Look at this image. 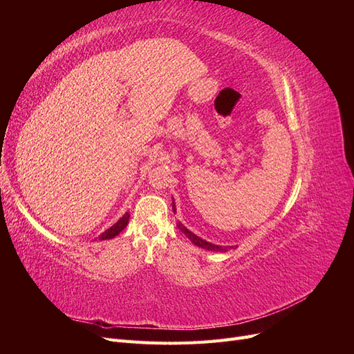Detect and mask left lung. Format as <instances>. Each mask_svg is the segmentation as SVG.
Returning a JSON list of instances; mask_svg holds the SVG:
<instances>
[{"instance_id":"1","label":"left lung","mask_w":354,"mask_h":354,"mask_svg":"<svg viewBox=\"0 0 354 354\" xmlns=\"http://www.w3.org/2000/svg\"><path fill=\"white\" fill-rule=\"evenodd\" d=\"M173 208H174V205H173ZM177 227L183 232L186 236L190 239V242L192 243H195V245H198L199 248H203V250H208V251H227V246H220V245H214V243H211V242H207V241H203V239H201L199 236H196L195 233H192L190 230H187L183 224L181 223H177Z\"/></svg>"}]
</instances>
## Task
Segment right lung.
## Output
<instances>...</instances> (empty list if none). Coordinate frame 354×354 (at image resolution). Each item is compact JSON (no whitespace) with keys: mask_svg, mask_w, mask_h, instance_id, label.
Returning a JSON list of instances; mask_svg holds the SVG:
<instances>
[{"mask_svg":"<svg viewBox=\"0 0 354 354\" xmlns=\"http://www.w3.org/2000/svg\"><path fill=\"white\" fill-rule=\"evenodd\" d=\"M128 220H130V214L125 212L124 216H122L120 220H118L112 227H109L108 230H104V232L100 234L99 239H100V241H104V239H112V238L118 236V234H120V233L127 227Z\"/></svg>","mask_w":354,"mask_h":354,"instance_id":"obj_1","label":"right lung"}]
</instances>
